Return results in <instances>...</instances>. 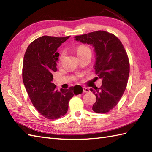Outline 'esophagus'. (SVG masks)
Here are the masks:
<instances>
[{"mask_svg":"<svg viewBox=\"0 0 152 152\" xmlns=\"http://www.w3.org/2000/svg\"><path fill=\"white\" fill-rule=\"evenodd\" d=\"M90 91V90L89 88H85V87H83V93H89Z\"/></svg>","mask_w":152,"mask_h":152,"instance_id":"esophagus-1","label":"esophagus"}]
</instances>
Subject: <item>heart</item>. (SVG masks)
Returning <instances> with one entry per match:
<instances>
[{
	"mask_svg": "<svg viewBox=\"0 0 152 152\" xmlns=\"http://www.w3.org/2000/svg\"><path fill=\"white\" fill-rule=\"evenodd\" d=\"M90 50L89 48L87 46H85V45H81V46H80L78 49H77V55H80V54H83V53H87V52H90ZM64 53H62V54H61V59H62V58L64 57Z\"/></svg>",
	"mask_w": 152,
	"mask_h": 152,
	"instance_id": "heart-1",
	"label": "heart"
}]
</instances>
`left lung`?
I'll use <instances>...</instances> for the list:
<instances>
[{"label": "left lung", "mask_w": 152, "mask_h": 152, "mask_svg": "<svg viewBox=\"0 0 152 152\" xmlns=\"http://www.w3.org/2000/svg\"><path fill=\"white\" fill-rule=\"evenodd\" d=\"M74 40L94 48L93 67L102 79V86L90 89L96 96L93 110L100 114L110 111L124 94L129 75V61L124 46L114 34L104 31L76 36Z\"/></svg>", "instance_id": "left-lung-1"}]
</instances>
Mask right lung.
I'll return each instance as SVG.
<instances>
[{"label":"right lung","instance_id":"obj_1","mask_svg":"<svg viewBox=\"0 0 152 152\" xmlns=\"http://www.w3.org/2000/svg\"><path fill=\"white\" fill-rule=\"evenodd\" d=\"M70 37L43 36L34 40L25 51L23 63V81L37 110L48 119L65 115L74 95L83 91L81 86L58 90L52 83L59 53L57 48Z\"/></svg>","mask_w":152,"mask_h":152}]
</instances>
